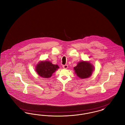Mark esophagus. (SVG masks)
Returning <instances> with one entry per match:
<instances>
[{
	"label": "esophagus",
	"instance_id": "esophagus-1",
	"mask_svg": "<svg viewBox=\"0 0 125 125\" xmlns=\"http://www.w3.org/2000/svg\"><path fill=\"white\" fill-rule=\"evenodd\" d=\"M63 68H64V69H67V68H68V65H63Z\"/></svg>",
	"mask_w": 125,
	"mask_h": 125
}]
</instances>
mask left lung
<instances>
[{
  "mask_svg": "<svg viewBox=\"0 0 125 125\" xmlns=\"http://www.w3.org/2000/svg\"><path fill=\"white\" fill-rule=\"evenodd\" d=\"M94 67L89 61H82L79 62L76 66L73 67L74 73L81 79L90 77L94 72Z\"/></svg>",
  "mask_w": 125,
  "mask_h": 125,
  "instance_id": "obj_1",
  "label": "left lung"
}]
</instances>
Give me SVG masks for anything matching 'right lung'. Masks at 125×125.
<instances>
[{
    "label": "right lung",
    "instance_id": "add662e5",
    "mask_svg": "<svg viewBox=\"0 0 125 125\" xmlns=\"http://www.w3.org/2000/svg\"><path fill=\"white\" fill-rule=\"evenodd\" d=\"M35 71L38 75L42 78H50L59 69L58 65H54L50 61H41L35 67Z\"/></svg>",
    "mask_w": 125,
    "mask_h": 125
}]
</instances>
